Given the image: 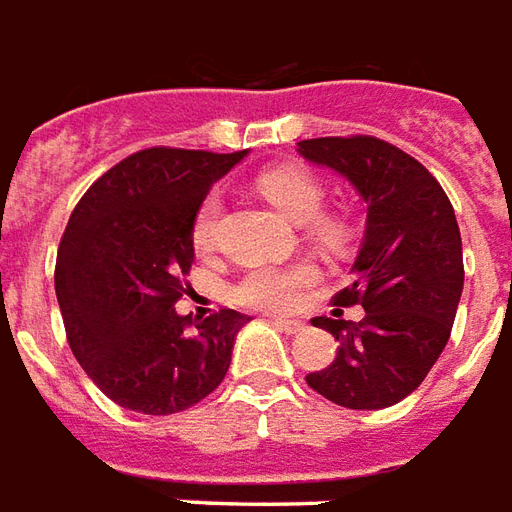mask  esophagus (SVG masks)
<instances>
[{
  "mask_svg": "<svg viewBox=\"0 0 512 512\" xmlns=\"http://www.w3.org/2000/svg\"><path fill=\"white\" fill-rule=\"evenodd\" d=\"M275 327H278V330H283V333L294 335V333H300L305 324L297 322V319H275Z\"/></svg>",
  "mask_w": 512,
  "mask_h": 512,
  "instance_id": "1",
  "label": "esophagus"
}]
</instances>
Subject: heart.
Masks as SVG:
<instances>
[{
    "instance_id": "obj_1",
    "label": "heart",
    "mask_w": 512,
    "mask_h": 512,
    "mask_svg": "<svg viewBox=\"0 0 512 512\" xmlns=\"http://www.w3.org/2000/svg\"><path fill=\"white\" fill-rule=\"evenodd\" d=\"M259 190L286 218L294 223H308L311 237L322 248H330V251L346 248V242L352 237V226L338 212H322L327 190L322 179L313 177L311 171L300 166L264 171L259 177ZM220 212H223V201L218 193H210L199 204L193 229H190L193 245L199 251H210L218 240ZM313 281H316V267L308 261H297L289 267L261 264V267L242 272L240 281L231 286V297L240 305H251L261 311H281V308H289Z\"/></svg>"
}]
</instances>
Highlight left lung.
I'll return each mask as SVG.
<instances>
[{
	"mask_svg": "<svg viewBox=\"0 0 512 512\" xmlns=\"http://www.w3.org/2000/svg\"><path fill=\"white\" fill-rule=\"evenodd\" d=\"M297 152L349 179L368 207L354 283L335 294V305H363L365 316L313 319L341 346L305 382L346 409L393 406L420 387L453 330L464 292L453 204L423 163L382 138H308Z\"/></svg>",
	"mask_w": 512,
	"mask_h": 512,
	"instance_id": "obj_1",
	"label": "left lung"
}]
</instances>
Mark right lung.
<instances>
[{
    "mask_svg": "<svg viewBox=\"0 0 512 512\" xmlns=\"http://www.w3.org/2000/svg\"><path fill=\"white\" fill-rule=\"evenodd\" d=\"M248 152L152 147L108 169L81 196L57 253V300L70 349L122 409L174 414L229 371L245 313L179 316L193 264V218L212 182Z\"/></svg>",
    "mask_w": 512,
    "mask_h": 512,
    "instance_id": "right-lung-1",
    "label": "right lung"
}]
</instances>
